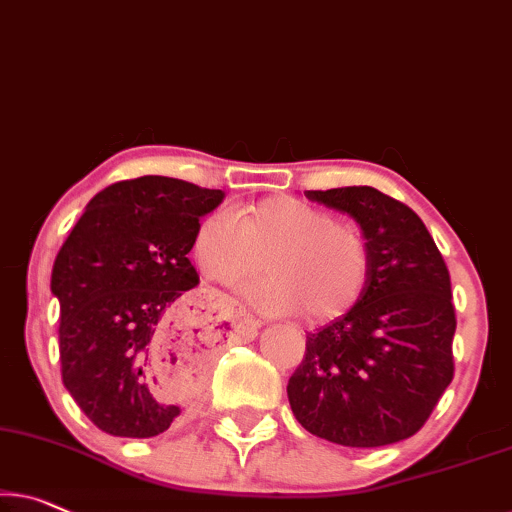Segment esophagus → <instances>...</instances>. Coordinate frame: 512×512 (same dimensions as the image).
<instances>
[{"instance_id":"esophagus-1","label":"esophagus","mask_w":512,"mask_h":512,"mask_svg":"<svg viewBox=\"0 0 512 512\" xmlns=\"http://www.w3.org/2000/svg\"><path fill=\"white\" fill-rule=\"evenodd\" d=\"M231 307H235V318H238V321H240V328L242 330L247 328L249 332H254L258 328V323L254 321V316H251L249 311L244 309L242 305H238V302H231Z\"/></svg>"}]
</instances>
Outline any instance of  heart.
I'll return each instance as SVG.
<instances>
[{"label":"heart","mask_w":512,"mask_h":512,"mask_svg":"<svg viewBox=\"0 0 512 512\" xmlns=\"http://www.w3.org/2000/svg\"><path fill=\"white\" fill-rule=\"evenodd\" d=\"M191 254L203 277L235 286L261 270L249 300L270 314L305 309L314 323L346 316L365 295L369 247L360 228L300 198L272 196L210 214L196 228Z\"/></svg>","instance_id":"b5f03b06"}]
</instances>
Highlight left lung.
I'll return each instance as SVG.
<instances>
[{
	"label": "left lung",
	"instance_id": "obj_1",
	"mask_svg": "<svg viewBox=\"0 0 512 512\" xmlns=\"http://www.w3.org/2000/svg\"><path fill=\"white\" fill-rule=\"evenodd\" d=\"M305 196L358 221L372 268L358 305L307 335L302 362L288 379V402L307 432L339 446L409 439L455 376L448 265L418 214L379 189Z\"/></svg>",
	"mask_w": 512,
	"mask_h": 512
}]
</instances>
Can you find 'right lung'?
I'll use <instances>...</instances> for the list:
<instances>
[{
	"instance_id": "1",
	"label": "right lung",
	"mask_w": 512,
	"mask_h": 512,
	"mask_svg": "<svg viewBox=\"0 0 512 512\" xmlns=\"http://www.w3.org/2000/svg\"><path fill=\"white\" fill-rule=\"evenodd\" d=\"M221 189L145 175L96 194L55 258L62 381L101 432L150 439L182 416L173 383L201 342L196 318L180 316L198 284L189 261L201 217ZM171 360L168 361L167 358Z\"/></svg>"
}]
</instances>
